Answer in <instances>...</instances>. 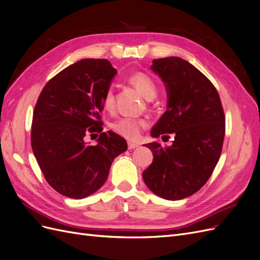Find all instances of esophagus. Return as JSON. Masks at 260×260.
I'll use <instances>...</instances> for the list:
<instances>
[{"mask_svg":"<svg viewBox=\"0 0 260 260\" xmlns=\"http://www.w3.org/2000/svg\"><path fill=\"white\" fill-rule=\"evenodd\" d=\"M140 145L138 143H133V142H129L128 143V148L129 149H135V148H138Z\"/></svg>","mask_w":260,"mask_h":260,"instance_id":"obj_1","label":"esophagus"}]
</instances>
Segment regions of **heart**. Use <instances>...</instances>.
Segmentation results:
<instances>
[{"label":"heart","instance_id":"heart-1","mask_svg":"<svg viewBox=\"0 0 260 260\" xmlns=\"http://www.w3.org/2000/svg\"><path fill=\"white\" fill-rule=\"evenodd\" d=\"M129 82L142 94L146 100H153L157 94V85L152 77L144 73H133L129 77ZM115 94L112 86L105 91L103 96V107L106 111H112L114 107ZM112 129L124 138L136 140L140 137L141 131L145 127V122L141 119L130 117H121L111 124Z\"/></svg>","mask_w":260,"mask_h":260}]
</instances>
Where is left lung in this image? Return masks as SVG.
I'll return each instance as SVG.
<instances>
[{
	"instance_id": "left-lung-1",
	"label": "left lung",
	"mask_w": 260,
	"mask_h": 260,
	"mask_svg": "<svg viewBox=\"0 0 260 260\" xmlns=\"http://www.w3.org/2000/svg\"><path fill=\"white\" fill-rule=\"evenodd\" d=\"M151 68L166 84L168 96L167 111L151 135L172 133L175 140L166 147L145 145L154 158L142 176L154 194L178 201L198 192L210 178L222 151L225 118L214 84L190 62L171 56L154 59Z\"/></svg>"
}]
</instances>
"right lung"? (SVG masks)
Masks as SVG:
<instances>
[{"instance_id":"right-lung-1","label":"right lung","mask_w":260,"mask_h":260,"mask_svg":"<svg viewBox=\"0 0 260 260\" xmlns=\"http://www.w3.org/2000/svg\"><path fill=\"white\" fill-rule=\"evenodd\" d=\"M117 70L107 59L85 58L62 69L45 84L34 111L31 146L48 183L70 199L86 198L105 183L112 162L127 142L103 132V96ZM101 133L88 146L89 133Z\"/></svg>"}]
</instances>
